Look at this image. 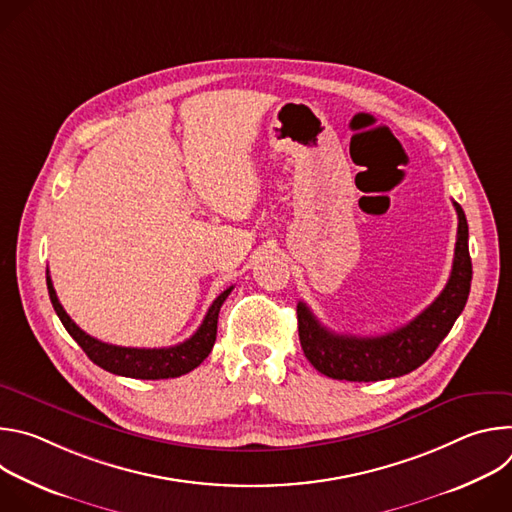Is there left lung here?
<instances>
[{"label":"left lung","instance_id":"left-lung-1","mask_svg":"<svg viewBox=\"0 0 512 512\" xmlns=\"http://www.w3.org/2000/svg\"><path fill=\"white\" fill-rule=\"evenodd\" d=\"M454 206L458 212V237L450 279L442 294L409 324L383 336L334 334L318 322L304 302L298 304L302 350L318 373L354 383L403 377L421 367L440 346L468 302L472 281L466 214L458 202Z\"/></svg>","mask_w":512,"mask_h":512}]
</instances>
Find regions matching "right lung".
Listing matches in <instances>:
<instances>
[{"mask_svg": "<svg viewBox=\"0 0 512 512\" xmlns=\"http://www.w3.org/2000/svg\"><path fill=\"white\" fill-rule=\"evenodd\" d=\"M46 283H48V294H50L54 312L58 314L66 332L75 338L77 344L85 350V354L95 364H99L101 369H105L113 375L141 379V381L176 379V377H182V375L194 371L198 364L210 354V350L214 346L218 312H221L223 302L233 291V285H231L223 291V294H218V298L208 308L200 328L188 340H184L176 346H168V348H127V346H115V344L101 342V340L89 336L85 330H81L60 306L48 273H46Z\"/></svg>", "mask_w": 512, "mask_h": 512, "instance_id": "1", "label": "right lung"}]
</instances>
